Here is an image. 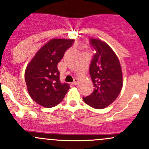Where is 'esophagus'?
Listing matches in <instances>:
<instances>
[{"label": "esophagus", "mask_w": 149, "mask_h": 149, "mask_svg": "<svg viewBox=\"0 0 149 149\" xmlns=\"http://www.w3.org/2000/svg\"><path fill=\"white\" fill-rule=\"evenodd\" d=\"M78 81H79V80H78L77 79H74V80H73V85L76 86V84H78Z\"/></svg>", "instance_id": "esophagus-1"}]
</instances>
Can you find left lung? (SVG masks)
Instances as JSON below:
<instances>
[{
    "label": "left lung",
    "instance_id": "1",
    "mask_svg": "<svg viewBox=\"0 0 149 149\" xmlns=\"http://www.w3.org/2000/svg\"><path fill=\"white\" fill-rule=\"evenodd\" d=\"M89 43L95 51L89 67L94 89L83 99L94 109H104L116 99L121 91V67L118 57L107 43L93 38L89 39Z\"/></svg>",
    "mask_w": 149,
    "mask_h": 149
}]
</instances>
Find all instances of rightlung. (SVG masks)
<instances>
[{"instance_id":"right-lung-1","label":"right lung","mask_w":149,"mask_h":149,"mask_svg":"<svg viewBox=\"0 0 149 149\" xmlns=\"http://www.w3.org/2000/svg\"><path fill=\"white\" fill-rule=\"evenodd\" d=\"M74 40L52 39L35 55L26 68L25 80L31 98L40 106L52 108L60 103L70 86L61 82L58 63Z\"/></svg>"}]
</instances>
